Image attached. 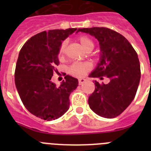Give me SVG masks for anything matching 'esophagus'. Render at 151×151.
<instances>
[{
    "label": "esophagus",
    "mask_w": 151,
    "mask_h": 151,
    "mask_svg": "<svg viewBox=\"0 0 151 151\" xmlns=\"http://www.w3.org/2000/svg\"><path fill=\"white\" fill-rule=\"evenodd\" d=\"M85 82V79H84V78H80V79H78V84H79L80 85H82Z\"/></svg>",
    "instance_id": "1"
}]
</instances>
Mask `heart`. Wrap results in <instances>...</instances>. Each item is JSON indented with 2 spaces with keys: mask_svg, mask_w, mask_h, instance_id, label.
<instances>
[{
  "mask_svg": "<svg viewBox=\"0 0 151 151\" xmlns=\"http://www.w3.org/2000/svg\"><path fill=\"white\" fill-rule=\"evenodd\" d=\"M78 41L81 45V46L83 47L85 50L87 52L91 51L94 47V41H92L89 37L85 35L80 36L78 38ZM66 41H64L61 43L60 46L58 50V57L59 59H63L65 55H66ZM91 69V66L88 63L85 62H79V63H74L72 64L69 68V73L74 76L76 77H82L85 76L88 72Z\"/></svg>",
  "mask_w": 151,
  "mask_h": 151,
  "instance_id": "1",
  "label": "heart"
}]
</instances>
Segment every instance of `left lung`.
I'll return each mask as SVG.
<instances>
[{"label":"left lung","mask_w":151,"mask_h":151,"mask_svg":"<svg viewBox=\"0 0 151 151\" xmlns=\"http://www.w3.org/2000/svg\"><path fill=\"white\" fill-rule=\"evenodd\" d=\"M99 41V63L89 77L105 76L108 84L94 81L95 90L89 96L88 105L96 114L115 118L129 106L135 97L141 78L138 54L129 41L116 31L105 27L78 29Z\"/></svg>","instance_id":"obj_1"}]
</instances>
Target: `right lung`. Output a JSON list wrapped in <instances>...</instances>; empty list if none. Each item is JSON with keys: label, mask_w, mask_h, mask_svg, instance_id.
<instances>
[{"label": "right lung", "mask_w": 151, "mask_h": 151, "mask_svg": "<svg viewBox=\"0 0 151 151\" xmlns=\"http://www.w3.org/2000/svg\"><path fill=\"white\" fill-rule=\"evenodd\" d=\"M76 29L44 31L28 40L19 54L14 75L17 91L25 107L44 120L57 119L69 110V95L78 85L70 76L60 86L50 80L60 63L62 41Z\"/></svg>", "instance_id": "add662e5"}]
</instances>
